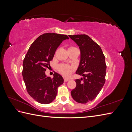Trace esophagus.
I'll return each instance as SVG.
<instances>
[{"label":"esophagus","mask_w":132,"mask_h":132,"mask_svg":"<svg viewBox=\"0 0 132 132\" xmlns=\"http://www.w3.org/2000/svg\"><path fill=\"white\" fill-rule=\"evenodd\" d=\"M69 78H64V81L65 82H67L69 80Z\"/></svg>","instance_id":"1"}]
</instances>
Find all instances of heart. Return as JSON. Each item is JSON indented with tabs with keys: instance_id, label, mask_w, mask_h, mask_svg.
I'll return each mask as SVG.
<instances>
[{
	"instance_id": "heart-1",
	"label": "heart",
	"mask_w": 132,
	"mask_h": 132,
	"mask_svg": "<svg viewBox=\"0 0 132 132\" xmlns=\"http://www.w3.org/2000/svg\"><path fill=\"white\" fill-rule=\"evenodd\" d=\"M70 48H72V47ZM74 69V68L73 67L67 64H61L59 67V70L60 73L65 76H69L72 72Z\"/></svg>"
}]
</instances>
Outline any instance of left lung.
Listing matches in <instances>:
<instances>
[{"mask_svg":"<svg viewBox=\"0 0 132 132\" xmlns=\"http://www.w3.org/2000/svg\"><path fill=\"white\" fill-rule=\"evenodd\" d=\"M69 37L80 50V61L76 74L83 76L75 80L77 86L71 90V95L77 102L86 103L95 98L104 85L105 57L101 47L87 35H69Z\"/></svg>","mask_w":132,"mask_h":132,"instance_id":"left-lung-1","label":"left lung"}]
</instances>
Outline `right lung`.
<instances>
[{
	"mask_svg": "<svg viewBox=\"0 0 132 132\" xmlns=\"http://www.w3.org/2000/svg\"><path fill=\"white\" fill-rule=\"evenodd\" d=\"M65 35L44 34L30 47L23 61L22 76L28 93L37 102L48 104L57 96L58 87L64 82L62 76L54 73L52 79L45 71L50 66L55 51L65 39Z\"/></svg>",
	"mask_w": 132,
	"mask_h": 132,
	"instance_id": "add662e5",
	"label": "right lung"
}]
</instances>
